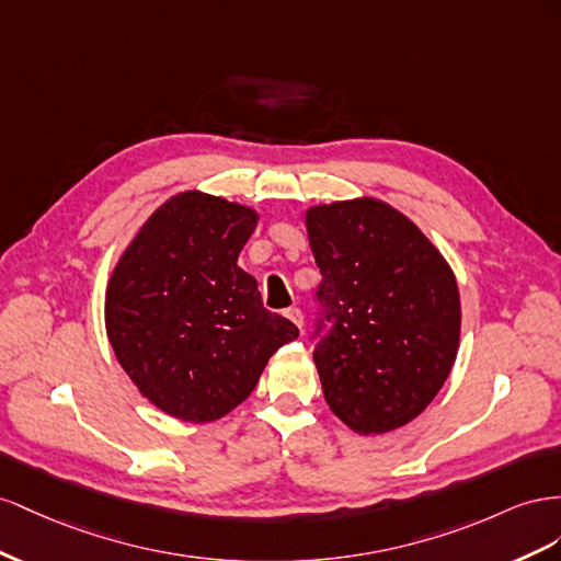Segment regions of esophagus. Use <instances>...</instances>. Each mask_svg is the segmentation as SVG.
Listing matches in <instances>:
<instances>
[{
    "mask_svg": "<svg viewBox=\"0 0 561 561\" xmlns=\"http://www.w3.org/2000/svg\"><path fill=\"white\" fill-rule=\"evenodd\" d=\"M286 317H289L291 319V322L298 327V329H302V312L298 310V308H289V310H286L284 312Z\"/></svg>",
    "mask_w": 561,
    "mask_h": 561,
    "instance_id": "obj_1",
    "label": "esophagus"
}]
</instances>
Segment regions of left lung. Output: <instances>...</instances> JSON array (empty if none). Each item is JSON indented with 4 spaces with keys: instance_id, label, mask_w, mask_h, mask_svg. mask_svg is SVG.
Returning <instances> with one entry per match:
<instances>
[{
    "instance_id": "left-lung-1",
    "label": "left lung",
    "mask_w": 561,
    "mask_h": 561,
    "mask_svg": "<svg viewBox=\"0 0 561 561\" xmlns=\"http://www.w3.org/2000/svg\"><path fill=\"white\" fill-rule=\"evenodd\" d=\"M333 329L314 364L329 409L357 435H386L421 415L460 345L451 265L392 204L352 197L306 209Z\"/></svg>"
}]
</instances>
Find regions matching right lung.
Segmentation results:
<instances>
[{
    "mask_svg": "<svg viewBox=\"0 0 561 561\" xmlns=\"http://www.w3.org/2000/svg\"><path fill=\"white\" fill-rule=\"evenodd\" d=\"M255 226L253 206L179 192L142 222L107 279V341L138 392L171 419L228 415L298 339L237 265Z\"/></svg>",
    "mask_w": 561,
    "mask_h": 561,
    "instance_id": "1",
    "label": "right lung"
}]
</instances>
